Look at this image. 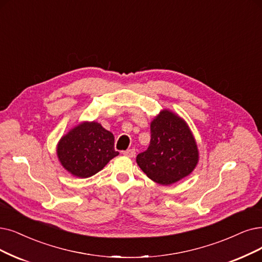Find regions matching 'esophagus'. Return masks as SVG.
I'll return each mask as SVG.
<instances>
[{
  "label": "esophagus",
  "instance_id": "34e87169",
  "mask_svg": "<svg viewBox=\"0 0 262 262\" xmlns=\"http://www.w3.org/2000/svg\"><path fill=\"white\" fill-rule=\"evenodd\" d=\"M123 155L127 156V157H130V158H132V157L135 156V149H134V148L127 149L125 151H123Z\"/></svg>",
  "mask_w": 262,
  "mask_h": 262
}]
</instances>
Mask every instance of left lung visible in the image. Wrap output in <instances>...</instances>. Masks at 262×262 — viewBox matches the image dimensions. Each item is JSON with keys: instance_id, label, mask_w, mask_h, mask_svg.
<instances>
[{"instance_id": "left-lung-1", "label": "left lung", "mask_w": 262, "mask_h": 262, "mask_svg": "<svg viewBox=\"0 0 262 262\" xmlns=\"http://www.w3.org/2000/svg\"><path fill=\"white\" fill-rule=\"evenodd\" d=\"M196 144L186 123L163 111L150 124V144L137 157L142 171L154 182L171 185L189 175L196 165Z\"/></svg>"}]
</instances>
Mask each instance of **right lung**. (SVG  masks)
<instances>
[{
  "label": "right lung",
  "instance_id": "add662e5",
  "mask_svg": "<svg viewBox=\"0 0 262 262\" xmlns=\"http://www.w3.org/2000/svg\"><path fill=\"white\" fill-rule=\"evenodd\" d=\"M57 152L61 164L81 179L95 175L118 155L114 135L97 122H85L71 130L60 140Z\"/></svg>",
  "mask_w": 262,
  "mask_h": 262
}]
</instances>
